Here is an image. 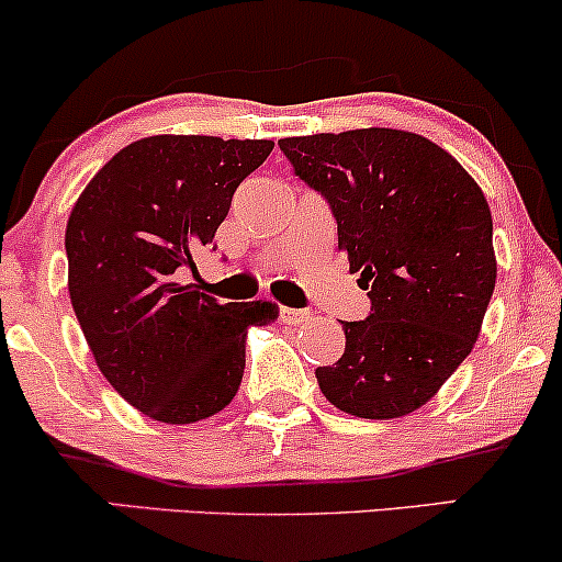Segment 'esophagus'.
<instances>
[{
	"mask_svg": "<svg viewBox=\"0 0 562 562\" xmlns=\"http://www.w3.org/2000/svg\"><path fill=\"white\" fill-rule=\"evenodd\" d=\"M280 319L285 322V325H301V322L308 319V312H303V308H282L280 312Z\"/></svg>",
	"mask_w": 562,
	"mask_h": 562,
	"instance_id": "1",
	"label": "esophagus"
}]
</instances>
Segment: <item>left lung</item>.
Segmentation results:
<instances>
[{
  "instance_id": "1",
  "label": "left lung",
  "mask_w": 562,
  "mask_h": 562,
  "mask_svg": "<svg viewBox=\"0 0 562 562\" xmlns=\"http://www.w3.org/2000/svg\"><path fill=\"white\" fill-rule=\"evenodd\" d=\"M338 224V248L370 314L344 322L346 351L317 367L327 402L364 420L420 409L479 340L496 259L492 211L475 179L436 142L353 128L277 142Z\"/></svg>"
}]
</instances>
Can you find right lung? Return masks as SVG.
I'll use <instances>...</instances> for the list:
<instances>
[{"label":"right lung","instance_id":"obj_1","mask_svg":"<svg viewBox=\"0 0 562 562\" xmlns=\"http://www.w3.org/2000/svg\"><path fill=\"white\" fill-rule=\"evenodd\" d=\"M272 147L200 134L137 139L70 211L76 319L108 383L153 420L187 425L222 412L240 389L248 327L280 317L272 301L218 303L179 282Z\"/></svg>","mask_w":562,"mask_h":562}]
</instances>
